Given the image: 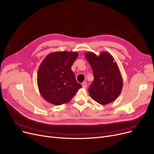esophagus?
I'll return each instance as SVG.
<instances>
[{
  "mask_svg": "<svg viewBox=\"0 0 154 154\" xmlns=\"http://www.w3.org/2000/svg\"><path fill=\"white\" fill-rule=\"evenodd\" d=\"M82 87H83L84 88H86V86H87V82H83L82 83Z\"/></svg>",
  "mask_w": 154,
  "mask_h": 154,
  "instance_id": "34e87169",
  "label": "esophagus"
}]
</instances>
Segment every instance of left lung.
<instances>
[{
  "label": "left lung",
  "mask_w": 154,
  "mask_h": 154,
  "mask_svg": "<svg viewBox=\"0 0 154 154\" xmlns=\"http://www.w3.org/2000/svg\"><path fill=\"white\" fill-rule=\"evenodd\" d=\"M85 57L91 66L94 77L89 88L91 98L101 105L112 103L120 95L123 87L121 72L115 59L105 51L99 56L88 52Z\"/></svg>",
  "instance_id": "8db88e82"
}]
</instances>
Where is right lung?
<instances>
[{"instance_id":"1","label":"right lung","mask_w":154,"mask_h":154,"mask_svg":"<svg viewBox=\"0 0 154 154\" xmlns=\"http://www.w3.org/2000/svg\"><path fill=\"white\" fill-rule=\"evenodd\" d=\"M77 56V52L56 51L42 60L37 72V85L45 101L55 105L68 103L82 88L71 68Z\"/></svg>"}]
</instances>
